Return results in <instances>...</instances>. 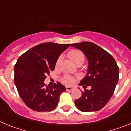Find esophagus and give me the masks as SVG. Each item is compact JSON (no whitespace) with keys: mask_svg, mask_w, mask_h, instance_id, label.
<instances>
[{"mask_svg":"<svg viewBox=\"0 0 131 131\" xmlns=\"http://www.w3.org/2000/svg\"><path fill=\"white\" fill-rule=\"evenodd\" d=\"M73 90V88L71 86H66V91H71Z\"/></svg>","mask_w":131,"mask_h":131,"instance_id":"1","label":"esophagus"}]
</instances>
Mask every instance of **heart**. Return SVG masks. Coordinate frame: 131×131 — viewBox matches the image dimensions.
I'll use <instances>...</instances> for the list:
<instances>
[{
    "mask_svg": "<svg viewBox=\"0 0 131 131\" xmlns=\"http://www.w3.org/2000/svg\"><path fill=\"white\" fill-rule=\"evenodd\" d=\"M68 57L69 59L73 62L76 66L79 64H83L84 63V54L81 51L78 50H73L69 51L68 54ZM60 60H61V58H59L56 61V66H58L60 63ZM75 79L73 77H71L69 75H64L62 78V82L65 84L67 85H71V84H73Z\"/></svg>",
    "mask_w": 131,
    "mask_h": 131,
    "instance_id": "1",
    "label": "heart"
}]
</instances>
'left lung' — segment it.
Listing matches in <instances>:
<instances>
[{"label": "left lung", "mask_w": 131, "mask_h": 131, "mask_svg": "<svg viewBox=\"0 0 131 131\" xmlns=\"http://www.w3.org/2000/svg\"><path fill=\"white\" fill-rule=\"evenodd\" d=\"M71 46L83 51L89 62L87 73L79 84L91 86V90L82 91V96L75 100V104L83 112L100 110L114 92L119 80V67L110 54L94 43L82 42Z\"/></svg>", "instance_id": "obj_1"}]
</instances>
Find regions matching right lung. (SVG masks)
<instances>
[{
    "label": "right lung",
    "mask_w": 131,
    "mask_h": 131,
    "mask_svg": "<svg viewBox=\"0 0 131 131\" xmlns=\"http://www.w3.org/2000/svg\"><path fill=\"white\" fill-rule=\"evenodd\" d=\"M70 44L45 42L20 56L14 66V83L25 105L37 112H50L56 107L66 87L57 82L52 87L44 81L55 68L59 56Z\"/></svg>",
    "instance_id": "right-lung-1"
}]
</instances>
